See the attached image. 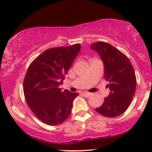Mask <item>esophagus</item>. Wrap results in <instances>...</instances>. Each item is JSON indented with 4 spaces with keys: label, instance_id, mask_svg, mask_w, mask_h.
<instances>
[{
    "label": "esophagus",
    "instance_id": "esophagus-1",
    "mask_svg": "<svg viewBox=\"0 0 152 152\" xmlns=\"http://www.w3.org/2000/svg\"><path fill=\"white\" fill-rule=\"evenodd\" d=\"M82 94H83V95L86 97H89V96H91V94L88 93V92H83Z\"/></svg>",
    "mask_w": 152,
    "mask_h": 152
}]
</instances>
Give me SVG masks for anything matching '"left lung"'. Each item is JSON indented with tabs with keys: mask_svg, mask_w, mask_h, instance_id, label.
Returning a JSON list of instances; mask_svg holds the SVG:
<instances>
[{
	"mask_svg": "<svg viewBox=\"0 0 152 152\" xmlns=\"http://www.w3.org/2000/svg\"><path fill=\"white\" fill-rule=\"evenodd\" d=\"M99 54L104 64V78L110 94L96 111L106 117H116L126 111L133 99L137 86L134 68L126 56L106 42L91 46Z\"/></svg>",
	"mask_w": 152,
	"mask_h": 152,
	"instance_id": "left-lung-1",
	"label": "left lung"
}]
</instances>
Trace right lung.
<instances>
[{
    "mask_svg": "<svg viewBox=\"0 0 152 152\" xmlns=\"http://www.w3.org/2000/svg\"><path fill=\"white\" fill-rule=\"evenodd\" d=\"M81 49V45L56 47L43 51L29 66L23 81L28 105L38 119L56 126L70 116L73 101L78 96L61 91L65 75Z\"/></svg>",
    "mask_w": 152,
    "mask_h": 152,
    "instance_id": "right-lung-1",
    "label": "right lung"
}]
</instances>
